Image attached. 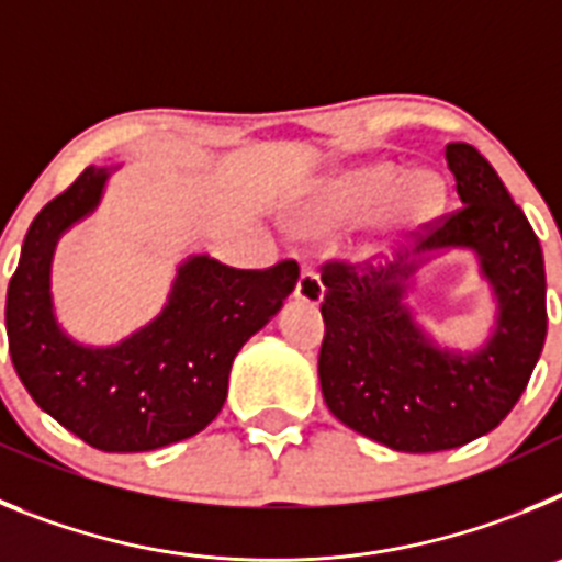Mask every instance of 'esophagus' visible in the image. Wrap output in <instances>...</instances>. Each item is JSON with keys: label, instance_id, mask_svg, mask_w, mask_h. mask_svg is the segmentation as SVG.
I'll return each mask as SVG.
<instances>
[{"label": "esophagus", "instance_id": "34e87169", "mask_svg": "<svg viewBox=\"0 0 562 562\" xmlns=\"http://www.w3.org/2000/svg\"><path fill=\"white\" fill-rule=\"evenodd\" d=\"M295 301H301V304L306 306H317L324 301V281H321V276L306 265L295 284Z\"/></svg>", "mask_w": 562, "mask_h": 562}]
</instances>
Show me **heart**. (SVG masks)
Wrapping results in <instances>:
<instances>
[{
    "mask_svg": "<svg viewBox=\"0 0 562 562\" xmlns=\"http://www.w3.org/2000/svg\"><path fill=\"white\" fill-rule=\"evenodd\" d=\"M445 202L448 186L430 168L408 171L394 160H371L321 186L297 213V225L306 233H329L374 216L380 238H402L430 225Z\"/></svg>",
    "mask_w": 562,
    "mask_h": 562,
    "instance_id": "heart-1",
    "label": "heart"
}]
</instances>
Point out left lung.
Instances as JSON below:
<instances>
[{
  "label": "left lung",
  "mask_w": 562,
  "mask_h": 562,
  "mask_svg": "<svg viewBox=\"0 0 562 562\" xmlns=\"http://www.w3.org/2000/svg\"><path fill=\"white\" fill-rule=\"evenodd\" d=\"M461 205L389 265H324L326 335L317 360L331 414L400 453L461 448L498 428L532 376L546 340L540 241L495 168L448 143ZM448 249H473L494 286L496 324L475 352L441 350L404 304L413 276Z\"/></svg>",
  "instance_id": "left-lung-1"
}]
</instances>
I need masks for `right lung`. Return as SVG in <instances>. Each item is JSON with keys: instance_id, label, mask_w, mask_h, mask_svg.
Segmentation results:
<instances>
[{"instance_id": "right-lung-1", "label": "right lung", "mask_w": 562, "mask_h": 562, "mask_svg": "<svg viewBox=\"0 0 562 562\" xmlns=\"http://www.w3.org/2000/svg\"><path fill=\"white\" fill-rule=\"evenodd\" d=\"M114 168H83L38 211L10 278L4 324L13 369L44 414L103 453H143L216 419L233 357L284 306L297 265L233 270L205 252L188 256L151 324L114 346L72 340L53 310V252L95 211Z\"/></svg>"}]
</instances>
